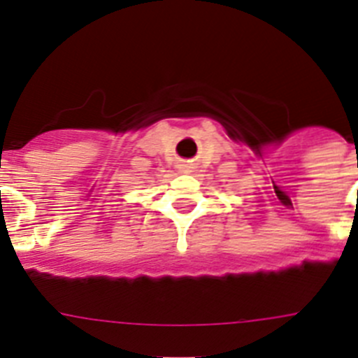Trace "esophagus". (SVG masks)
Segmentation results:
<instances>
[{"mask_svg":"<svg viewBox=\"0 0 358 358\" xmlns=\"http://www.w3.org/2000/svg\"><path fill=\"white\" fill-rule=\"evenodd\" d=\"M194 169H196V164L191 160H182L178 164V171L180 173H183V175H189V173H194Z\"/></svg>","mask_w":358,"mask_h":358,"instance_id":"34e87169","label":"esophagus"}]
</instances>
